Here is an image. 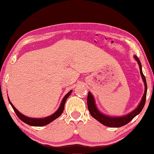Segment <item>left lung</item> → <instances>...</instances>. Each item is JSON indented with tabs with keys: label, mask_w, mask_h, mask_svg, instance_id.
<instances>
[{
	"label": "left lung",
	"mask_w": 154,
	"mask_h": 154,
	"mask_svg": "<svg viewBox=\"0 0 154 154\" xmlns=\"http://www.w3.org/2000/svg\"><path fill=\"white\" fill-rule=\"evenodd\" d=\"M134 58L137 61L139 66H140V73L142 75V78L143 79L144 83V93L143 95V97L141 100L140 104L138 105V106L137 108L130 112L128 114L123 116L121 117H113V116H106L105 114H103L102 113H101L100 111L98 110V109L97 108L95 101L94 99L91 94V92H89L88 94V98H87V103H88V110H89L90 114L93 118H94L96 120H97L99 122H100L103 125L108 126L110 128H119L121 126H123L129 123L130 121H131L137 115H138L142 110L144 108L145 102H146V92H147V85H146V81L145 76L143 74L142 69V64L140 60L137 57L134 55Z\"/></svg>",
	"instance_id": "8db88e82"
}]
</instances>
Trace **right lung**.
<instances>
[{"mask_svg":"<svg viewBox=\"0 0 154 154\" xmlns=\"http://www.w3.org/2000/svg\"><path fill=\"white\" fill-rule=\"evenodd\" d=\"M71 92H72V90L69 91L68 93H67L66 95L64 96V97L63 98L62 102H61L60 107H59V109L57 110V111H55L53 114L50 116L43 118V119H33V118H29V117L23 115L22 113H21L20 111H19L15 107L13 106V104H12L11 102L10 101L9 98H8V101H9L10 105L12 106V109H14V112H15L17 116V117L21 120V121H23L25 123L28 124V125H29L40 127V126H44V125H48V124L51 123L52 121H53L54 120L57 119L59 116H60V115L62 114L63 111H64V104H65V102H66V100H67V98L69 97V95L71 94Z\"/></svg>","mask_w":154,"mask_h":154,"instance_id":"1","label":"right lung"}]
</instances>
